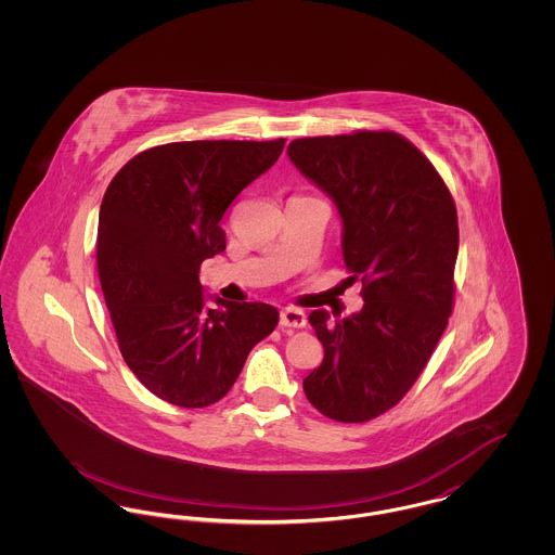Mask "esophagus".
I'll return each mask as SVG.
<instances>
[{
  "label": "esophagus",
  "instance_id": "1",
  "mask_svg": "<svg viewBox=\"0 0 555 555\" xmlns=\"http://www.w3.org/2000/svg\"><path fill=\"white\" fill-rule=\"evenodd\" d=\"M281 326L304 328L306 326V314L297 308H285V310H281Z\"/></svg>",
  "mask_w": 555,
  "mask_h": 555
}]
</instances>
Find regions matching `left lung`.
Returning a JSON list of instances; mask_svg holds the SVG:
<instances>
[{
	"instance_id": "obj_1",
	"label": "left lung",
	"mask_w": 555,
	"mask_h": 555,
	"mask_svg": "<svg viewBox=\"0 0 555 555\" xmlns=\"http://www.w3.org/2000/svg\"><path fill=\"white\" fill-rule=\"evenodd\" d=\"M295 168L337 206L360 312L310 324L324 360L304 378L310 403L337 423H366L421 376L453 306L457 214L435 166L401 134L360 131L295 139Z\"/></svg>"
}]
</instances>
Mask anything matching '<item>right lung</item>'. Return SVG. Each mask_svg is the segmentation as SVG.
I'll return each instance as SVG.
<instances>
[{"instance_id":"obj_1","label":"right lung","mask_w":555,"mask_h":555,"mask_svg":"<svg viewBox=\"0 0 555 555\" xmlns=\"http://www.w3.org/2000/svg\"><path fill=\"white\" fill-rule=\"evenodd\" d=\"M276 141H181L127 162L107 185L98 272L127 366L159 399L206 408L227 396L279 312L260 301L206 308L199 266L224 251L220 220L279 159Z\"/></svg>"}]
</instances>
